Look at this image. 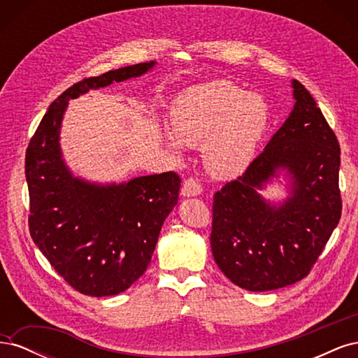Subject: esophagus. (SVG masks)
Segmentation results:
<instances>
[{
    "label": "esophagus",
    "instance_id": "obj_1",
    "mask_svg": "<svg viewBox=\"0 0 358 358\" xmlns=\"http://www.w3.org/2000/svg\"><path fill=\"white\" fill-rule=\"evenodd\" d=\"M203 188H201V183L194 179V178H188L185 182H183V187H182V196L185 197H196L199 194H201Z\"/></svg>",
    "mask_w": 358,
    "mask_h": 358
}]
</instances>
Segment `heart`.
Listing matches in <instances>:
<instances>
[{
  "label": "heart",
  "instance_id": "1",
  "mask_svg": "<svg viewBox=\"0 0 358 358\" xmlns=\"http://www.w3.org/2000/svg\"><path fill=\"white\" fill-rule=\"evenodd\" d=\"M268 121V106L263 96L229 80L187 90L171 110L176 136L188 145L203 143L206 166L222 178L239 175L249 166Z\"/></svg>",
  "mask_w": 358,
  "mask_h": 358
}]
</instances>
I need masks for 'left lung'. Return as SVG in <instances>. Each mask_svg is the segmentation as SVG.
<instances>
[{
  "mask_svg": "<svg viewBox=\"0 0 358 358\" xmlns=\"http://www.w3.org/2000/svg\"><path fill=\"white\" fill-rule=\"evenodd\" d=\"M296 104L264 150L241 178L215 192L210 248L221 272L237 287L270 291L309 275L339 224L341 148L315 100L292 80ZM288 168L293 196L279 208L256 192Z\"/></svg>",
  "mask_w": 358,
  "mask_h": 358,
  "instance_id": "8db88e82",
  "label": "left lung"
}]
</instances>
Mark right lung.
Returning a JSON list of instances; mask_svg holds the SVG:
<instances>
[{"instance_id":"obj_1","label":"right lung","mask_w":358,"mask_h":358,"mask_svg":"<svg viewBox=\"0 0 358 358\" xmlns=\"http://www.w3.org/2000/svg\"><path fill=\"white\" fill-rule=\"evenodd\" d=\"M154 61L110 70L70 86L43 116L25 155L32 241L76 291L115 296L145 273L161 227L178 203L176 171L100 187L70 175L59 152V127L70 99L145 74Z\"/></svg>"}]
</instances>
